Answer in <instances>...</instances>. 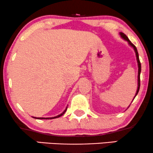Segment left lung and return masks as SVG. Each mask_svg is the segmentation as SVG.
<instances>
[{
	"label": "left lung",
	"mask_w": 153,
	"mask_h": 153,
	"mask_svg": "<svg viewBox=\"0 0 153 153\" xmlns=\"http://www.w3.org/2000/svg\"><path fill=\"white\" fill-rule=\"evenodd\" d=\"M120 36H121L124 39H126V40H127L128 42L129 45H131V46H132L133 48V49H134L135 52V54H136V57H137V65H138V76H137V78H138V79H137V82H138V86H137V92H136V94H135V97H136V95L137 94V93H138L139 91V89H140V71H141V64H140V59H139V55H138V52H137V48L132 43L131 41L129 40V39L128 38V37L126 36V35H125L124 33H120Z\"/></svg>",
	"instance_id": "1"
}]
</instances>
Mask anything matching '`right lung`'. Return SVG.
Returning a JSON list of instances; mask_svg holds the SVG:
<instances>
[{
	"mask_svg": "<svg viewBox=\"0 0 153 153\" xmlns=\"http://www.w3.org/2000/svg\"><path fill=\"white\" fill-rule=\"evenodd\" d=\"M67 108L65 109V111H64L63 113H62L61 114H60V115H58V116H55V117H52V118H36V117H35V118H37V119H53V118H59V117L62 116V115H63L64 114H65V113L66 112V111H67Z\"/></svg>",
	"mask_w": 153,
	"mask_h": 153,
	"instance_id": "obj_1",
	"label": "right lung"
}]
</instances>
